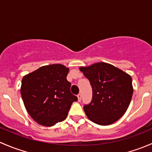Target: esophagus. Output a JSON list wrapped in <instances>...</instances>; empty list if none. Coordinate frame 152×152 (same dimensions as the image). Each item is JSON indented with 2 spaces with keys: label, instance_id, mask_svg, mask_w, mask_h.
<instances>
[{
  "label": "esophagus",
  "instance_id": "obj_1",
  "mask_svg": "<svg viewBox=\"0 0 152 152\" xmlns=\"http://www.w3.org/2000/svg\"><path fill=\"white\" fill-rule=\"evenodd\" d=\"M77 97H78V101H79V102H81V100H82V95L79 93V94L77 95Z\"/></svg>",
  "mask_w": 152,
  "mask_h": 152
}]
</instances>
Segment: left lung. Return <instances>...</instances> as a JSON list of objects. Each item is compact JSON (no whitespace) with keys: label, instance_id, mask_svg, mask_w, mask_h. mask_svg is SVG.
<instances>
[{"label":"left lung","instance_id":"left-lung-1","mask_svg":"<svg viewBox=\"0 0 152 152\" xmlns=\"http://www.w3.org/2000/svg\"><path fill=\"white\" fill-rule=\"evenodd\" d=\"M79 70L89 79L93 89V99L85 105L86 115L93 123L107 126L124 115L133 94L130 75L106 62H97Z\"/></svg>","mask_w":152,"mask_h":152}]
</instances>
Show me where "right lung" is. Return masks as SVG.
Instances as JSON below:
<instances>
[{
	"instance_id": "obj_1",
	"label": "right lung",
	"mask_w": 152,
	"mask_h": 152,
	"mask_svg": "<svg viewBox=\"0 0 152 152\" xmlns=\"http://www.w3.org/2000/svg\"><path fill=\"white\" fill-rule=\"evenodd\" d=\"M69 72L61 64L42 66L26 75L21 82L20 93L31 117L44 126H52L67 118L77 97L70 93Z\"/></svg>"
}]
</instances>
